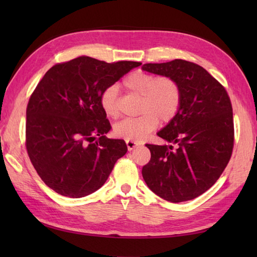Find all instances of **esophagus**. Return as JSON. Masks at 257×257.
<instances>
[{"instance_id":"esophagus-1","label":"esophagus","mask_w":257,"mask_h":257,"mask_svg":"<svg viewBox=\"0 0 257 257\" xmlns=\"http://www.w3.org/2000/svg\"><path fill=\"white\" fill-rule=\"evenodd\" d=\"M125 145H127L128 150H134L135 148H137L141 144L138 143V141H134V140H127L125 141Z\"/></svg>"}]
</instances>
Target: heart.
Masks as SVG:
<instances>
[{
    "mask_svg": "<svg viewBox=\"0 0 257 257\" xmlns=\"http://www.w3.org/2000/svg\"><path fill=\"white\" fill-rule=\"evenodd\" d=\"M128 91L140 96L136 118H127L116 123L113 133L119 138L141 140L157 128L159 120L169 122L177 116L182 102V88L179 81L170 76H157L145 72H135L123 80ZM100 105L108 117L116 119L120 114L117 86H109L100 97Z\"/></svg>",
    "mask_w": 257,
    "mask_h": 257,
    "instance_id": "1",
    "label": "heart"
}]
</instances>
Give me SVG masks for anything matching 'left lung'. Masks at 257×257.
I'll return each instance as SVG.
<instances>
[{"label": "left lung", "mask_w": 257, "mask_h": 257, "mask_svg": "<svg viewBox=\"0 0 257 257\" xmlns=\"http://www.w3.org/2000/svg\"><path fill=\"white\" fill-rule=\"evenodd\" d=\"M144 70L170 76L182 88L178 114L160 138L173 146L147 144L151 159L143 168L149 189L178 203L198 198L214 184L231 159L234 122L231 99L224 86L200 65L184 59L145 64Z\"/></svg>", "instance_id": "1"}]
</instances>
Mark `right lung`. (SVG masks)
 I'll use <instances>...</instances> for the list:
<instances>
[{"label":"right lung","mask_w":257,"mask_h":257,"mask_svg":"<svg viewBox=\"0 0 257 257\" xmlns=\"http://www.w3.org/2000/svg\"><path fill=\"white\" fill-rule=\"evenodd\" d=\"M140 65L81 56L54 65L40 80L27 103L25 146L48 188L77 199L106 182L127 146L106 137L111 125L100 97Z\"/></svg>","instance_id":"1"}]
</instances>
